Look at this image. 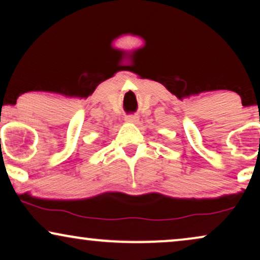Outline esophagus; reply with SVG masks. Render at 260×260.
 <instances>
[{
	"instance_id": "esophagus-1",
	"label": "esophagus",
	"mask_w": 260,
	"mask_h": 260,
	"mask_svg": "<svg viewBox=\"0 0 260 260\" xmlns=\"http://www.w3.org/2000/svg\"><path fill=\"white\" fill-rule=\"evenodd\" d=\"M125 120L127 123H137L138 122V117L137 115H127L125 117Z\"/></svg>"
}]
</instances>
